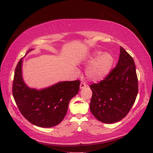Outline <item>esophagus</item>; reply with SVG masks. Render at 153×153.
Here are the masks:
<instances>
[{
	"label": "esophagus",
	"mask_w": 153,
	"mask_h": 153,
	"mask_svg": "<svg viewBox=\"0 0 153 153\" xmlns=\"http://www.w3.org/2000/svg\"><path fill=\"white\" fill-rule=\"evenodd\" d=\"M87 87V85L86 84L84 83V82H82L80 83V85H79V88L81 89H83L84 87Z\"/></svg>",
	"instance_id": "1"
}]
</instances>
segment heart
I'll return each mask as SVG.
<instances>
[{
  "label": "heart",
  "instance_id": "1",
  "mask_svg": "<svg viewBox=\"0 0 153 153\" xmlns=\"http://www.w3.org/2000/svg\"><path fill=\"white\" fill-rule=\"evenodd\" d=\"M114 64V58L110 53L96 51L85 60V65L89 66L86 75L93 82H99L108 76Z\"/></svg>",
  "mask_w": 153,
  "mask_h": 153
}]
</instances>
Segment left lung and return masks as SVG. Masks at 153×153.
Masks as SVG:
<instances>
[{
    "mask_svg": "<svg viewBox=\"0 0 153 153\" xmlns=\"http://www.w3.org/2000/svg\"><path fill=\"white\" fill-rule=\"evenodd\" d=\"M93 95L90 110L105 123H113L128 114L138 93V80L134 60L120 47L119 60L115 68L99 83L90 85Z\"/></svg>",
    "mask_w": 153,
    "mask_h": 153,
    "instance_id": "left-lung-1",
    "label": "left lung"
}]
</instances>
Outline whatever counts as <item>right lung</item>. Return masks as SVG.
Listing matches in <instances>:
<instances>
[{
	"mask_svg": "<svg viewBox=\"0 0 153 153\" xmlns=\"http://www.w3.org/2000/svg\"><path fill=\"white\" fill-rule=\"evenodd\" d=\"M29 50L27 53L33 51ZM25 57V56H24ZM16 66L12 93L22 114L29 122L41 128L60 123L66 116L70 100L79 92V80L59 82L45 88H31L22 76L23 58Z\"/></svg>",
	"mask_w": 153,
	"mask_h": 153,
	"instance_id": "right-lung-1",
	"label": "right lung"
}]
</instances>
